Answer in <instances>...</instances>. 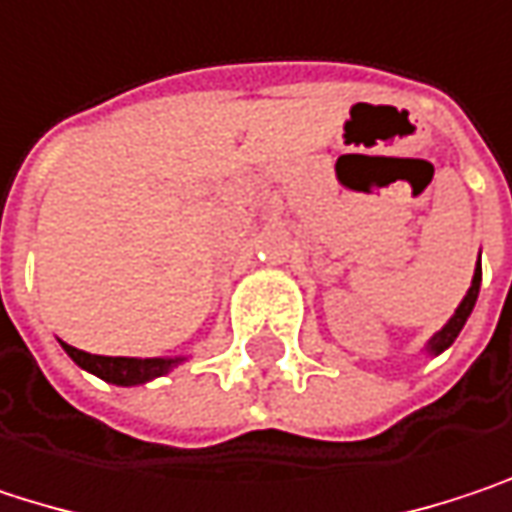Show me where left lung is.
<instances>
[{
  "instance_id": "obj_1",
  "label": "left lung",
  "mask_w": 512,
  "mask_h": 512,
  "mask_svg": "<svg viewBox=\"0 0 512 512\" xmlns=\"http://www.w3.org/2000/svg\"><path fill=\"white\" fill-rule=\"evenodd\" d=\"M478 291H480V259H478V268H475V277H472V286L466 291V297H463V303L457 306V312L448 318V324L427 342V353H442L445 348H451L454 345V339L460 336V330H463V324L469 321V315H472V309H475V300H478Z\"/></svg>"
}]
</instances>
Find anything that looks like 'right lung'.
Wrapping results in <instances>:
<instances>
[{
	"instance_id": "add662e5",
	"label": "right lung",
	"mask_w": 512,
	"mask_h": 512,
	"mask_svg": "<svg viewBox=\"0 0 512 512\" xmlns=\"http://www.w3.org/2000/svg\"><path fill=\"white\" fill-rule=\"evenodd\" d=\"M61 348L67 351V356L91 371L96 377H102L105 383H117V386H138V383H150L161 374H167L170 368H176L182 362V356L176 359H161V356H153V359H138V356H99V353H88L73 348V345H64Z\"/></svg>"
}]
</instances>
